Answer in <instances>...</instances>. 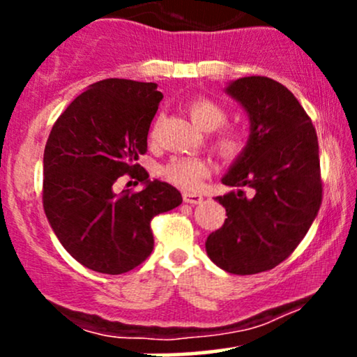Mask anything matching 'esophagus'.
<instances>
[{
	"instance_id": "1",
	"label": "esophagus",
	"mask_w": 357,
	"mask_h": 357,
	"mask_svg": "<svg viewBox=\"0 0 357 357\" xmlns=\"http://www.w3.org/2000/svg\"><path fill=\"white\" fill-rule=\"evenodd\" d=\"M184 203H190V204H199L203 203V196L198 195V192H184L183 195Z\"/></svg>"
}]
</instances>
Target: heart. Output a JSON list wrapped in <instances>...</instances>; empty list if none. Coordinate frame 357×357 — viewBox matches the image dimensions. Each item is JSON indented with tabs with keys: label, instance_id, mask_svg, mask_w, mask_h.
Masks as SVG:
<instances>
[{
	"label": "heart",
	"instance_id": "b5f03b06",
	"mask_svg": "<svg viewBox=\"0 0 357 357\" xmlns=\"http://www.w3.org/2000/svg\"><path fill=\"white\" fill-rule=\"evenodd\" d=\"M188 112L195 124L203 130H215L227 122V110L210 97H196L188 102ZM215 151L225 161H235L247 149V137L235 129L220 130L213 141ZM211 167L199 158H173L161 167V176L166 181L186 191H195L202 186L203 179L210 176Z\"/></svg>",
	"mask_w": 357,
	"mask_h": 357
}]
</instances>
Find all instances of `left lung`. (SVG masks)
Masks as SVG:
<instances>
[{
  "label": "left lung",
  "instance_id": "8db88e82",
  "mask_svg": "<svg viewBox=\"0 0 357 357\" xmlns=\"http://www.w3.org/2000/svg\"><path fill=\"white\" fill-rule=\"evenodd\" d=\"M227 92L248 112L247 149L221 179L240 188L216 196L228 218L206 240L208 257L235 275L267 272L292 255L322 203L312 121L294 93L268 77H243ZM243 185L252 187L247 199Z\"/></svg>",
  "mask_w": 357,
  "mask_h": 357
}]
</instances>
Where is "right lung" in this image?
<instances>
[{
	"mask_svg": "<svg viewBox=\"0 0 357 357\" xmlns=\"http://www.w3.org/2000/svg\"><path fill=\"white\" fill-rule=\"evenodd\" d=\"M162 93L153 82H96L61 112L43 154V210L56 238L79 264L121 275L154 248L151 220L183 203L171 184L149 181L137 159ZM127 174L142 192H113Z\"/></svg>",
	"mask_w": 357,
	"mask_h": 357,
	"instance_id": "add662e5",
	"label": "right lung"
}]
</instances>
